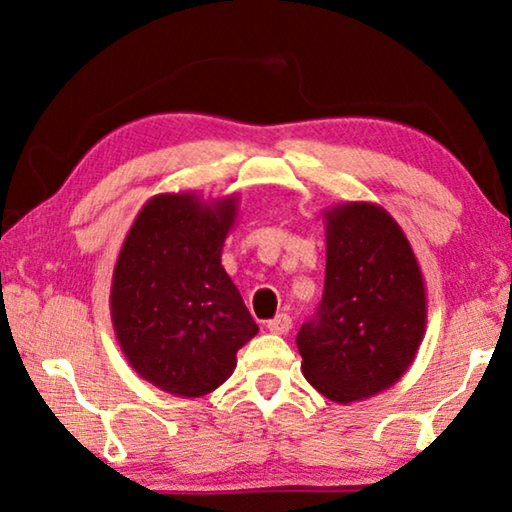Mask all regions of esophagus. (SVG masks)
Here are the masks:
<instances>
[{"label": "esophagus", "instance_id": "1", "mask_svg": "<svg viewBox=\"0 0 512 512\" xmlns=\"http://www.w3.org/2000/svg\"><path fill=\"white\" fill-rule=\"evenodd\" d=\"M266 327H268V332H273V334H287L291 329V318L287 314H277L275 318L268 320Z\"/></svg>", "mask_w": 512, "mask_h": 512}]
</instances>
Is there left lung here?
Wrapping results in <instances>:
<instances>
[{
	"label": "left lung",
	"mask_w": 512,
	"mask_h": 512,
	"mask_svg": "<svg viewBox=\"0 0 512 512\" xmlns=\"http://www.w3.org/2000/svg\"><path fill=\"white\" fill-rule=\"evenodd\" d=\"M325 221L323 300L296 343L309 384L350 404L409 370L427 325V293L409 239L384 207L341 203Z\"/></svg>",
	"instance_id": "8db88e82"
}]
</instances>
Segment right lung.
I'll use <instances>...</instances> for the list:
<instances>
[{"label":"right lung","instance_id":"1","mask_svg":"<svg viewBox=\"0 0 512 512\" xmlns=\"http://www.w3.org/2000/svg\"><path fill=\"white\" fill-rule=\"evenodd\" d=\"M237 196L158 194L119 250L110 287L117 341L142 379L178 397L219 388L259 332L221 266Z\"/></svg>","mask_w":512,"mask_h":512}]
</instances>
